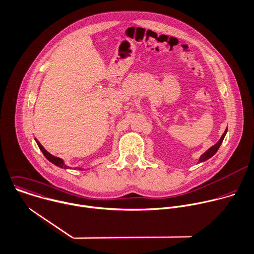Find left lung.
Listing matches in <instances>:
<instances>
[{"instance_id":"left-lung-1","label":"left lung","mask_w":254,"mask_h":254,"mask_svg":"<svg viewBox=\"0 0 254 254\" xmlns=\"http://www.w3.org/2000/svg\"><path fill=\"white\" fill-rule=\"evenodd\" d=\"M226 133H227V128H226V130L224 131V133L222 134V136H221V138L219 139V141H218L215 145H213L212 147H210L207 151H205L204 153L200 156L198 163H200V162H204V161L208 160L209 158H211V157L216 153L217 150L219 149V147H220V145H221V143H222V141H223V139H224V137H225V135H226Z\"/></svg>"}]
</instances>
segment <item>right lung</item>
I'll use <instances>...</instances> for the list:
<instances>
[{
	"label": "right lung",
	"instance_id": "right-lung-1",
	"mask_svg": "<svg viewBox=\"0 0 254 254\" xmlns=\"http://www.w3.org/2000/svg\"><path fill=\"white\" fill-rule=\"evenodd\" d=\"M35 141L37 142V144H38V146H39V148H40V150L42 151V153L44 154V156L50 161V162H52L53 164H55L56 166H58V167H60V168H64V169H67V168H69V166H67V165H65V163H64V161H63V159H61V158H59V157H55V156H53L52 154H50L49 152L41 145V143L35 138ZM79 170H81V168H79Z\"/></svg>",
	"mask_w": 254,
	"mask_h": 254
}]
</instances>
